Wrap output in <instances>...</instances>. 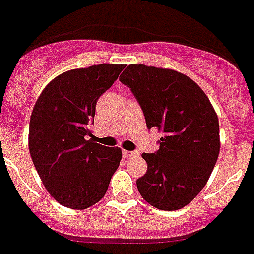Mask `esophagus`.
<instances>
[{"label":"esophagus","mask_w":254,"mask_h":254,"mask_svg":"<svg viewBox=\"0 0 254 254\" xmlns=\"http://www.w3.org/2000/svg\"><path fill=\"white\" fill-rule=\"evenodd\" d=\"M123 155H124L125 159H129V158L138 156L139 153H136V151H130V150H123Z\"/></svg>","instance_id":"34e87169"}]
</instances>
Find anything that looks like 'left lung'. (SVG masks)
<instances>
[{
	"mask_svg": "<svg viewBox=\"0 0 254 254\" xmlns=\"http://www.w3.org/2000/svg\"><path fill=\"white\" fill-rule=\"evenodd\" d=\"M119 80L140 104L148 129L164 134L159 150L141 154L148 170L136 181L139 193L158 209H181L204 188L217 163V113L205 92L175 70L132 64Z\"/></svg>",
	"mask_w": 254,
	"mask_h": 254,
	"instance_id": "left-lung-1",
	"label": "left lung"
}]
</instances>
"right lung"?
<instances>
[{"mask_svg": "<svg viewBox=\"0 0 254 254\" xmlns=\"http://www.w3.org/2000/svg\"><path fill=\"white\" fill-rule=\"evenodd\" d=\"M125 65L73 68L51 80L31 114L28 149L50 195L82 210L98 203L122 160V149L95 143L90 131L96 101Z\"/></svg>", "mask_w": 254, "mask_h": 254, "instance_id": "1", "label": "right lung"}]
</instances>
